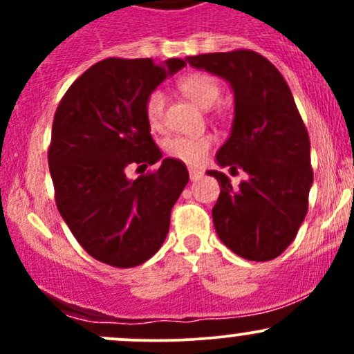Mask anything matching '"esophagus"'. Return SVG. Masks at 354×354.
<instances>
[{
    "label": "esophagus",
    "mask_w": 354,
    "mask_h": 354,
    "mask_svg": "<svg viewBox=\"0 0 354 354\" xmlns=\"http://www.w3.org/2000/svg\"><path fill=\"white\" fill-rule=\"evenodd\" d=\"M202 169H197V167H190V180H198L200 176H202Z\"/></svg>",
    "instance_id": "obj_1"
}]
</instances>
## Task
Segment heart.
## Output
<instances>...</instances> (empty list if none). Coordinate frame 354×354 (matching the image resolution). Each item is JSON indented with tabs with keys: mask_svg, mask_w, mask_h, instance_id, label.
<instances>
[{
	"mask_svg": "<svg viewBox=\"0 0 354 354\" xmlns=\"http://www.w3.org/2000/svg\"><path fill=\"white\" fill-rule=\"evenodd\" d=\"M180 91L187 95L188 99L195 102L203 109H209L219 101L221 97V85L217 78L210 77L207 73H188L180 78L178 82ZM144 114L149 127L152 130H159L162 127L164 118V94L160 91H152L145 97ZM212 145V137L210 135H194V137H171L164 142V151L173 159L181 160L185 164H200L203 162Z\"/></svg>",
	"mask_w": 354,
	"mask_h": 354,
	"instance_id": "b5f03b06",
	"label": "heart"
}]
</instances>
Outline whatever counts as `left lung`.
<instances>
[{
	"label": "left lung",
	"instance_id": "1",
	"mask_svg": "<svg viewBox=\"0 0 354 354\" xmlns=\"http://www.w3.org/2000/svg\"><path fill=\"white\" fill-rule=\"evenodd\" d=\"M187 62L224 78L234 94L233 127L216 160L248 178L234 188L224 173L207 171L221 187L212 209L217 236L246 260L276 259L305 219L313 183L308 131L291 91L279 70L250 49L188 56Z\"/></svg>",
	"mask_w": 354,
	"mask_h": 354
}]
</instances>
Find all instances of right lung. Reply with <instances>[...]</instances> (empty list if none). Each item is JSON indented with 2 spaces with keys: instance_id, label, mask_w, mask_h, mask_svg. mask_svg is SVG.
<instances>
[{
  "instance_id": "add662e5",
  "label": "right lung",
  "mask_w": 354,
  "mask_h": 354,
  "mask_svg": "<svg viewBox=\"0 0 354 354\" xmlns=\"http://www.w3.org/2000/svg\"><path fill=\"white\" fill-rule=\"evenodd\" d=\"M183 59L108 58L82 73L53 120L48 160L56 207L82 248L95 260L128 269L160 248L171 209L188 183L181 160L166 157L151 137L145 97ZM161 160L154 174L128 180L130 163Z\"/></svg>"
}]
</instances>
